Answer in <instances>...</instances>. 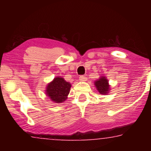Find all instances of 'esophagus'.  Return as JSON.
I'll list each match as a JSON object with an SVG mask.
<instances>
[{"instance_id": "34e87169", "label": "esophagus", "mask_w": 151, "mask_h": 151, "mask_svg": "<svg viewBox=\"0 0 151 151\" xmlns=\"http://www.w3.org/2000/svg\"><path fill=\"white\" fill-rule=\"evenodd\" d=\"M79 80H80L81 81H86V78L84 75H81V76H80V77H79Z\"/></svg>"}]
</instances>
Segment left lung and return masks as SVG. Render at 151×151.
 <instances>
[{"label":"left lung","instance_id":"obj_1","mask_svg":"<svg viewBox=\"0 0 151 151\" xmlns=\"http://www.w3.org/2000/svg\"><path fill=\"white\" fill-rule=\"evenodd\" d=\"M94 85L97 91L102 95H106L110 92V85L109 80L105 76H101L97 80L94 81Z\"/></svg>","mask_w":151,"mask_h":151}]
</instances>
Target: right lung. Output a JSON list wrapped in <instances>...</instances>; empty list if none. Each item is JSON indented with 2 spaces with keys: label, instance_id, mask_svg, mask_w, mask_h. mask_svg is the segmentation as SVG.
Listing matches in <instances>:
<instances>
[{
  "label": "right lung",
  "instance_id": "add662e5",
  "mask_svg": "<svg viewBox=\"0 0 151 151\" xmlns=\"http://www.w3.org/2000/svg\"><path fill=\"white\" fill-rule=\"evenodd\" d=\"M71 84L61 77H56L46 86L45 94L52 101L63 103L67 99L71 89Z\"/></svg>",
  "mask_w": 151,
  "mask_h": 151
}]
</instances>
